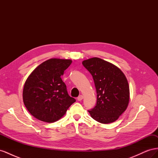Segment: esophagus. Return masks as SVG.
I'll return each instance as SVG.
<instances>
[{
    "instance_id": "obj_1",
    "label": "esophagus",
    "mask_w": 158,
    "mask_h": 158,
    "mask_svg": "<svg viewBox=\"0 0 158 158\" xmlns=\"http://www.w3.org/2000/svg\"><path fill=\"white\" fill-rule=\"evenodd\" d=\"M82 99H83V95H79V96H78V98H77L78 101H82Z\"/></svg>"
}]
</instances>
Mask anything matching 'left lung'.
<instances>
[{
  "instance_id": "left-lung-1",
  "label": "left lung",
  "mask_w": 158,
  "mask_h": 158,
  "mask_svg": "<svg viewBox=\"0 0 158 158\" xmlns=\"http://www.w3.org/2000/svg\"><path fill=\"white\" fill-rule=\"evenodd\" d=\"M92 74L97 92V103L88 111L94 120L103 124L117 121L127 109L130 91L126 76L117 66L98 57L82 62Z\"/></svg>"
}]
</instances>
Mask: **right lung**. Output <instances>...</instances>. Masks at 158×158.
<instances>
[{
  "label": "right lung",
  "instance_id": "obj_1",
  "mask_svg": "<svg viewBox=\"0 0 158 158\" xmlns=\"http://www.w3.org/2000/svg\"><path fill=\"white\" fill-rule=\"evenodd\" d=\"M71 63L70 59H51L28 76L23 86V101L33 117L46 123L55 122L76 102L60 78Z\"/></svg>",
  "mask_w": 158,
  "mask_h": 158
}]
</instances>
